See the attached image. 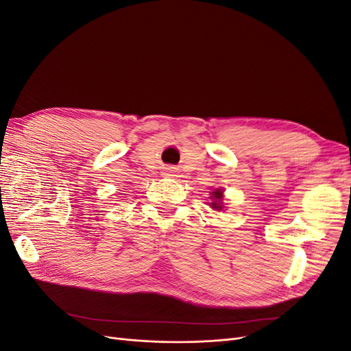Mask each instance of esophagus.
Listing matches in <instances>:
<instances>
[{"instance_id":"obj_1","label":"esophagus","mask_w":351,"mask_h":351,"mask_svg":"<svg viewBox=\"0 0 351 351\" xmlns=\"http://www.w3.org/2000/svg\"><path fill=\"white\" fill-rule=\"evenodd\" d=\"M165 176H168V177H176V176H177V169H176L174 167H168V168L165 169Z\"/></svg>"}]
</instances>
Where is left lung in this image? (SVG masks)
Segmentation results:
<instances>
[{"label":"left lung","instance_id":"8db88e82","mask_svg":"<svg viewBox=\"0 0 351 351\" xmlns=\"http://www.w3.org/2000/svg\"><path fill=\"white\" fill-rule=\"evenodd\" d=\"M212 200L210 202V206L214 208V209H217V210H221L222 209V206H221V200H222V190L221 189H217L215 192H212Z\"/></svg>","mask_w":351,"mask_h":351}]
</instances>
